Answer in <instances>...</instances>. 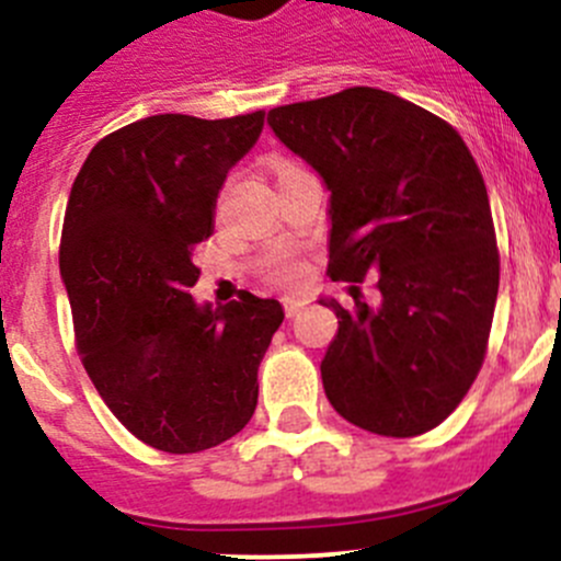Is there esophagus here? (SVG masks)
<instances>
[{
	"label": "esophagus",
	"mask_w": 561,
	"mask_h": 561,
	"mask_svg": "<svg viewBox=\"0 0 561 561\" xmlns=\"http://www.w3.org/2000/svg\"><path fill=\"white\" fill-rule=\"evenodd\" d=\"M309 304V298H285V314L296 317Z\"/></svg>",
	"instance_id": "esophagus-1"
}]
</instances>
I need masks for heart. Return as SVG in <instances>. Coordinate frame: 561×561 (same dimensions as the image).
<instances>
[{
    "mask_svg": "<svg viewBox=\"0 0 561 561\" xmlns=\"http://www.w3.org/2000/svg\"><path fill=\"white\" fill-rule=\"evenodd\" d=\"M265 271H268L271 279L279 282V285H293V282L301 279L304 274L296 254L287 252V249H276V252H271L268 260H265Z\"/></svg>",
    "mask_w": 561,
    "mask_h": 561,
    "instance_id": "b5f03b06",
    "label": "heart"
}]
</instances>
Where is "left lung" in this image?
Instances as JSON below:
<instances>
[{
    "mask_svg": "<svg viewBox=\"0 0 561 561\" xmlns=\"http://www.w3.org/2000/svg\"><path fill=\"white\" fill-rule=\"evenodd\" d=\"M268 124L331 190V279L377 274L380 307L320 298L339 317L320 364L328 401L382 437L439 426L483 366L500 290L489 192L467 144L371 87L274 107Z\"/></svg>",
    "mask_w": 561,
    "mask_h": 561,
    "instance_id": "left-lung-1",
    "label": "left lung"
}]
</instances>
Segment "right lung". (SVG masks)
Returning <instances> with one entry per match:
<instances>
[{
  "label": "right lung",
  "instance_id": "right-lung-1",
  "mask_svg": "<svg viewBox=\"0 0 561 561\" xmlns=\"http://www.w3.org/2000/svg\"><path fill=\"white\" fill-rule=\"evenodd\" d=\"M263 111L160 113L105 135L70 190L59 271L78 353L107 410L165 454H197L247 426L257 366L285 320L244 293L214 309L190 296L230 168L257 144Z\"/></svg>",
  "mask_w": 561,
  "mask_h": 561
}]
</instances>
